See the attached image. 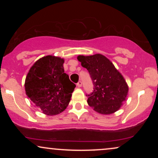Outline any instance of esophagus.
Segmentation results:
<instances>
[{
  "label": "esophagus",
  "instance_id": "obj_1",
  "mask_svg": "<svg viewBox=\"0 0 158 158\" xmlns=\"http://www.w3.org/2000/svg\"><path fill=\"white\" fill-rule=\"evenodd\" d=\"M76 85H77V87H81V86H82V82H81V81H78V82H77V83Z\"/></svg>",
  "mask_w": 158,
  "mask_h": 158
}]
</instances>
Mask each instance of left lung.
Segmentation results:
<instances>
[{
	"mask_svg": "<svg viewBox=\"0 0 158 158\" xmlns=\"http://www.w3.org/2000/svg\"><path fill=\"white\" fill-rule=\"evenodd\" d=\"M77 60L88 70L94 85L93 92L86 95L88 105L102 114H111L119 109L126 100L129 88L113 63L100 54L80 55Z\"/></svg>",
	"mask_w": 158,
	"mask_h": 158,
	"instance_id": "1",
	"label": "left lung"
}]
</instances>
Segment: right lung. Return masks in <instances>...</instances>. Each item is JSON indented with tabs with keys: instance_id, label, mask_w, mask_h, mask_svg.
Returning <instances> with one entry per match:
<instances>
[{
	"instance_id": "right-lung-1",
	"label": "right lung",
	"mask_w": 158,
	"mask_h": 158,
	"mask_svg": "<svg viewBox=\"0 0 158 158\" xmlns=\"http://www.w3.org/2000/svg\"><path fill=\"white\" fill-rule=\"evenodd\" d=\"M63 63L60 57L46 56L34 64L26 77V94L47 115L63 111L75 88L64 73Z\"/></svg>"
}]
</instances>
